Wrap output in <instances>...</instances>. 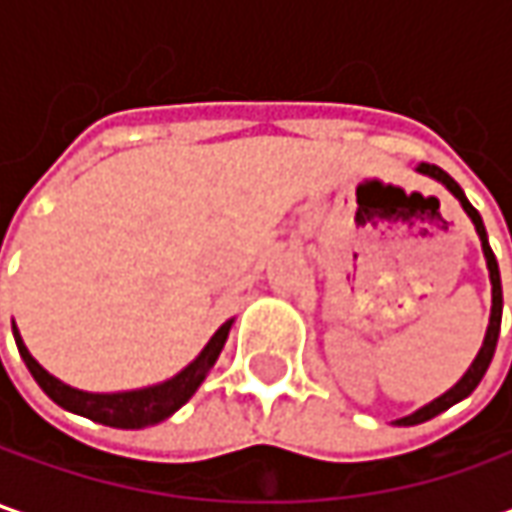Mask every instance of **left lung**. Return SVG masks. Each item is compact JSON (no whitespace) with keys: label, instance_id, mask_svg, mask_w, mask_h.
Returning <instances> with one entry per match:
<instances>
[{"label":"left lung","instance_id":"left-lung-1","mask_svg":"<svg viewBox=\"0 0 512 512\" xmlns=\"http://www.w3.org/2000/svg\"><path fill=\"white\" fill-rule=\"evenodd\" d=\"M419 173L424 176H430V179H436V182H442L459 202H462L464 213L473 219V225H476V233H479V239H482V250H484V259H487V270H490V285H493V307H490V325H487V333H484V344L482 350H479V356L473 359V364L467 367V373H464L459 382L453 384L444 396L439 399H433L430 404H424L422 410H416L413 416H404L396 424H422L427 419H433V416H439L444 413L447 407H453V404H459L462 399H467L479 382H482V376L487 373V367L493 362V353H496V342H499V330H502V276H499V262H496V256H493V250L487 245V230H484L482 216H479V210L467 202V196H464V190L456 185V179L450 176V173H444L442 168H436V165H427L422 162L419 165Z\"/></svg>","mask_w":512,"mask_h":512}]
</instances>
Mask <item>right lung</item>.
I'll use <instances>...</instances> for the list:
<instances>
[{
	"instance_id": "obj_1",
	"label": "right lung",
	"mask_w": 512,
	"mask_h": 512,
	"mask_svg": "<svg viewBox=\"0 0 512 512\" xmlns=\"http://www.w3.org/2000/svg\"><path fill=\"white\" fill-rule=\"evenodd\" d=\"M230 325H233V319H227L225 325L210 336L205 350L187 364L182 373H176L168 382L142 387V390H128V393H85V390H76L70 384L59 382L56 376H50L48 370L30 356V350L22 342L16 325H13V339H16L22 362L28 364L30 376L59 407H65L76 416H85L90 422L122 427V430H139V427H148V424L165 422L199 390V384L205 382L210 367L216 364L222 347H225Z\"/></svg>"
}]
</instances>
